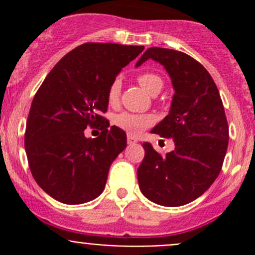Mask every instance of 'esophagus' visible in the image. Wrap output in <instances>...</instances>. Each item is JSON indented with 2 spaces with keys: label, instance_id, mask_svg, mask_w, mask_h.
Listing matches in <instances>:
<instances>
[{
  "label": "esophagus",
  "instance_id": "esophagus-1",
  "mask_svg": "<svg viewBox=\"0 0 255 255\" xmlns=\"http://www.w3.org/2000/svg\"><path fill=\"white\" fill-rule=\"evenodd\" d=\"M127 143L128 144H135V143H137V139H135L134 137H132V135L128 134L127 135Z\"/></svg>",
  "mask_w": 255,
  "mask_h": 255
}]
</instances>
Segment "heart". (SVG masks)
<instances>
[{
	"mask_svg": "<svg viewBox=\"0 0 255 255\" xmlns=\"http://www.w3.org/2000/svg\"><path fill=\"white\" fill-rule=\"evenodd\" d=\"M138 82L150 95L159 94L160 90L163 89L164 84L160 76L153 73L140 74L138 76ZM121 87H122V82H121L120 79H115L112 84L110 85L107 99H109V102L111 105H116L118 100H120ZM153 121L154 118L150 115H137V113L122 112L115 117V125L128 133H138L143 128L150 126Z\"/></svg>",
	"mask_w": 255,
	"mask_h": 255,
	"instance_id": "heart-1",
	"label": "heart"
}]
</instances>
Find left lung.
<instances>
[{
	"label": "left lung",
	"instance_id": "obj_1",
	"mask_svg": "<svg viewBox=\"0 0 255 255\" xmlns=\"http://www.w3.org/2000/svg\"><path fill=\"white\" fill-rule=\"evenodd\" d=\"M151 59L168 71L175 94L169 115L151 129L173 138L175 149L161 156L150 143L137 170L142 194L154 204L176 207L201 196L222 169L228 123L215 81L199 61L182 51L151 47L135 66Z\"/></svg>",
	"mask_w": 255,
	"mask_h": 255
}]
</instances>
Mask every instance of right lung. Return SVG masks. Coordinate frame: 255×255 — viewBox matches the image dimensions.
<instances>
[{
	"instance_id": "right-lung-1",
	"label": "right lung",
	"mask_w": 255,
	"mask_h": 255,
	"mask_svg": "<svg viewBox=\"0 0 255 255\" xmlns=\"http://www.w3.org/2000/svg\"><path fill=\"white\" fill-rule=\"evenodd\" d=\"M142 45L85 43L66 54L33 99L24 146L37 184L66 205L96 199L105 190L110 166L125 150L127 137L102 117L110 85ZM87 125L102 126L97 138H86Z\"/></svg>"
}]
</instances>
